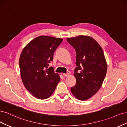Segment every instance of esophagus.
I'll return each instance as SVG.
<instances>
[{"label":"esophagus","instance_id":"esophagus-1","mask_svg":"<svg viewBox=\"0 0 127 127\" xmlns=\"http://www.w3.org/2000/svg\"><path fill=\"white\" fill-rule=\"evenodd\" d=\"M63 76H64V77H68L69 76V74H68V73H67V74H63Z\"/></svg>","mask_w":127,"mask_h":127}]
</instances>
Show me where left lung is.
I'll return each instance as SVG.
<instances>
[{
    "mask_svg": "<svg viewBox=\"0 0 127 127\" xmlns=\"http://www.w3.org/2000/svg\"><path fill=\"white\" fill-rule=\"evenodd\" d=\"M67 40L76 50L77 66L74 75L76 85L71 92L76 98L85 101L101 88L106 74V61L100 45L92 37L80 35Z\"/></svg>",
    "mask_w": 127,
    "mask_h": 127,
    "instance_id": "1",
    "label": "left lung"
}]
</instances>
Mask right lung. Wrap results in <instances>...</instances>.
Masks as SVG:
<instances>
[{
  "label": "right lung",
  "instance_id": "add662e5",
  "mask_svg": "<svg viewBox=\"0 0 127 127\" xmlns=\"http://www.w3.org/2000/svg\"><path fill=\"white\" fill-rule=\"evenodd\" d=\"M63 39L39 36L23 50L19 60L21 76L24 86L34 97L44 99L53 93L60 80L54 69L48 68L53 53Z\"/></svg>",
  "mask_w": 127,
  "mask_h": 127
}]
</instances>
